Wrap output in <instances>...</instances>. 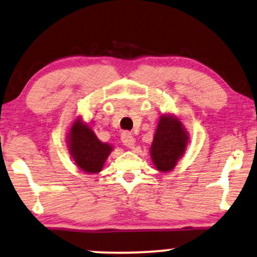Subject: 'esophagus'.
Masks as SVG:
<instances>
[{"mask_svg": "<svg viewBox=\"0 0 257 257\" xmlns=\"http://www.w3.org/2000/svg\"><path fill=\"white\" fill-rule=\"evenodd\" d=\"M121 142L126 147H130V149H133L135 147L136 139L135 137L132 136L131 132H124L121 135Z\"/></svg>", "mask_w": 257, "mask_h": 257, "instance_id": "obj_1", "label": "esophagus"}]
</instances>
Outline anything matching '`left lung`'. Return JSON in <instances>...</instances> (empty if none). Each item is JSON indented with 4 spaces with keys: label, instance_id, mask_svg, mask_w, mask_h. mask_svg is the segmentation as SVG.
Instances as JSON below:
<instances>
[{
    "label": "left lung",
    "instance_id": "obj_1",
    "mask_svg": "<svg viewBox=\"0 0 257 257\" xmlns=\"http://www.w3.org/2000/svg\"><path fill=\"white\" fill-rule=\"evenodd\" d=\"M187 139V133L178 119L171 115H161L151 145V157L157 170L161 172L173 170L185 153Z\"/></svg>",
    "mask_w": 257,
    "mask_h": 257
}]
</instances>
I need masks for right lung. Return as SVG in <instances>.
<instances>
[{"label":"right lung","instance_id":"obj_1","mask_svg":"<svg viewBox=\"0 0 257 257\" xmlns=\"http://www.w3.org/2000/svg\"><path fill=\"white\" fill-rule=\"evenodd\" d=\"M69 147L77 166L86 173L100 172L112 151V146L101 143L92 130L78 119L70 130Z\"/></svg>","mask_w":257,"mask_h":257}]
</instances>
